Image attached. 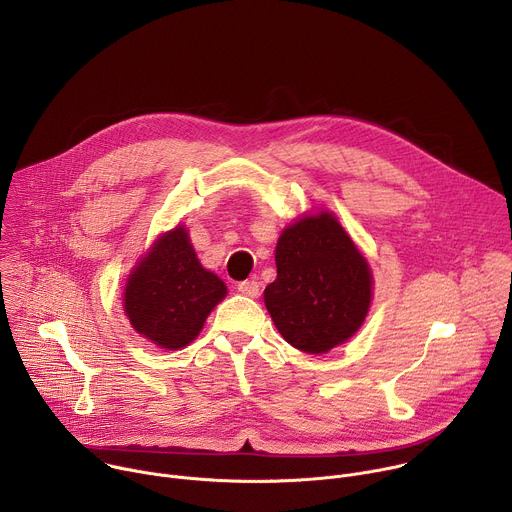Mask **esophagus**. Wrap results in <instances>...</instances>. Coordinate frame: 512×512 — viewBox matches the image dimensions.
<instances>
[{"instance_id":"1","label":"esophagus","mask_w":512,"mask_h":512,"mask_svg":"<svg viewBox=\"0 0 512 512\" xmlns=\"http://www.w3.org/2000/svg\"><path fill=\"white\" fill-rule=\"evenodd\" d=\"M237 289L241 291L243 296H249V298H257V296H259V281H255V279H247V281H241V283H237Z\"/></svg>"}]
</instances>
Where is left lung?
I'll use <instances>...</instances> for the list:
<instances>
[{"mask_svg": "<svg viewBox=\"0 0 512 512\" xmlns=\"http://www.w3.org/2000/svg\"><path fill=\"white\" fill-rule=\"evenodd\" d=\"M277 279L265 306L298 350L322 354L348 340L371 306V269L328 212L287 227L275 249Z\"/></svg>", "mask_w": 512, "mask_h": 512, "instance_id": "1", "label": "left lung"}]
</instances>
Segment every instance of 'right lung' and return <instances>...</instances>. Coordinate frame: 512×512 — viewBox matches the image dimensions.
Here are the masks:
<instances>
[{
  "mask_svg": "<svg viewBox=\"0 0 512 512\" xmlns=\"http://www.w3.org/2000/svg\"><path fill=\"white\" fill-rule=\"evenodd\" d=\"M227 296V285L206 271L184 229L158 239L125 285L131 326L162 348L190 344L210 310Z\"/></svg>",
  "mask_w": 512,
  "mask_h": 512,
  "instance_id": "1",
  "label": "right lung"
}]
</instances>
